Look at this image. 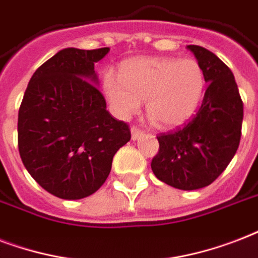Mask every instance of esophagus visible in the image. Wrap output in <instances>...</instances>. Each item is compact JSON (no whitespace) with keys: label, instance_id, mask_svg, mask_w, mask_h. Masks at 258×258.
Masks as SVG:
<instances>
[{"label":"esophagus","instance_id":"34e87169","mask_svg":"<svg viewBox=\"0 0 258 258\" xmlns=\"http://www.w3.org/2000/svg\"><path fill=\"white\" fill-rule=\"evenodd\" d=\"M144 135V132L141 131V129H140L139 126H133L132 127V139L133 140H137V139H140V137H141V136Z\"/></svg>","mask_w":258,"mask_h":258}]
</instances>
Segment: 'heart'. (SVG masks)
<instances>
[{"label": "heart", "mask_w": 258, "mask_h": 258, "mask_svg": "<svg viewBox=\"0 0 258 258\" xmlns=\"http://www.w3.org/2000/svg\"><path fill=\"white\" fill-rule=\"evenodd\" d=\"M206 87V74L194 57H135L106 74L103 91L113 110L129 118L147 101L148 115L163 127L184 123L197 110Z\"/></svg>", "instance_id": "heart-1"}]
</instances>
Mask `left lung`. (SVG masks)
<instances>
[{
    "mask_svg": "<svg viewBox=\"0 0 258 258\" xmlns=\"http://www.w3.org/2000/svg\"><path fill=\"white\" fill-rule=\"evenodd\" d=\"M205 70V97L197 114L176 131L157 136L151 167L159 180L191 191L211 184L238 149L243 103L231 70L217 55L187 45Z\"/></svg>",
    "mask_w": 258,
    "mask_h": 258,
    "instance_id": "8db88e82",
    "label": "left lung"
}]
</instances>
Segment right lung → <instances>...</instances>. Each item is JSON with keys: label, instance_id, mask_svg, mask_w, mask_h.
<instances>
[{"label": "right lung", "instance_id": "1", "mask_svg": "<svg viewBox=\"0 0 258 258\" xmlns=\"http://www.w3.org/2000/svg\"><path fill=\"white\" fill-rule=\"evenodd\" d=\"M109 48H64L32 75L20 105L21 160L45 191L61 199L94 194L109 176L129 125L106 110L94 64Z\"/></svg>", "mask_w": 258, "mask_h": 258}]
</instances>
